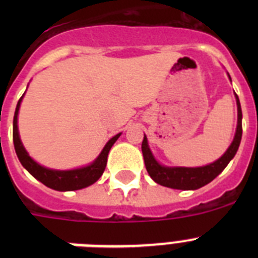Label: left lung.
<instances>
[{"label":"left lung","instance_id":"8db88e82","mask_svg":"<svg viewBox=\"0 0 258 258\" xmlns=\"http://www.w3.org/2000/svg\"><path fill=\"white\" fill-rule=\"evenodd\" d=\"M230 77V75L227 74ZM231 80V79H230ZM236 106H238V124H236V131L234 140L226 152L217 159L213 163L204 166H197V168H187V166H166L161 165L159 161L155 159L150 150L147 137H143L142 142V154L145 159V165L147 173L156 183L165 186L169 188H177V190H198L213 181L221 172L227 166V164L235 156L236 151L239 149L241 141V107L239 102L238 95L235 94Z\"/></svg>","mask_w":258,"mask_h":258}]
</instances>
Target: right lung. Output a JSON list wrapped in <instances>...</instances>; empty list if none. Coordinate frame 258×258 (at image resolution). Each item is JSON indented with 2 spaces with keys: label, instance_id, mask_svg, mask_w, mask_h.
Segmentation results:
<instances>
[{
  "label": "right lung",
  "instance_id": "add662e5",
  "mask_svg": "<svg viewBox=\"0 0 258 258\" xmlns=\"http://www.w3.org/2000/svg\"><path fill=\"white\" fill-rule=\"evenodd\" d=\"M23 97L19 99L17 104V109L14 113V121H13V141H14V147H15V152L18 155V159L22 163V165L35 177L37 181L41 183H44L47 187L52 188L56 191H74V190H81L84 187H88L90 184L95 183L98 179L101 178V175L103 174L104 169H106L107 164V156L113 146V143L118 140V137L121 136V133L116 134L112 137L101 154L98 155L93 163L89 165L81 166V168H76V169L71 170H56V169H50L46 166H42L32 159L27 150L24 149L22 141H20L19 131H18V113H19L20 103L23 101Z\"/></svg>",
  "mask_w": 258,
  "mask_h": 258
}]
</instances>
